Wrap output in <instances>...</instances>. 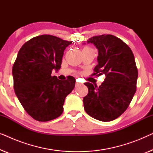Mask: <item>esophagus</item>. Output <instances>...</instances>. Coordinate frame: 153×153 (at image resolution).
<instances>
[{
	"instance_id": "1",
	"label": "esophagus",
	"mask_w": 153,
	"mask_h": 153,
	"mask_svg": "<svg viewBox=\"0 0 153 153\" xmlns=\"http://www.w3.org/2000/svg\"><path fill=\"white\" fill-rule=\"evenodd\" d=\"M81 85V83H79L78 82L76 83V86H79V85Z\"/></svg>"
}]
</instances>
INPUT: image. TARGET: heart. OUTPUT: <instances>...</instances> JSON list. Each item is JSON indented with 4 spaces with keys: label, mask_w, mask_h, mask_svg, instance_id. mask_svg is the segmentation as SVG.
I'll return each mask as SVG.
<instances>
[{
    "label": "heart",
    "mask_w": 153,
    "mask_h": 153,
    "mask_svg": "<svg viewBox=\"0 0 153 153\" xmlns=\"http://www.w3.org/2000/svg\"><path fill=\"white\" fill-rule=\"evenodd\" d=\"M84 49H90V48H88V47H85Z\"/></svg>",
    "instance_id": "b5f03b06"
}]
</instances>
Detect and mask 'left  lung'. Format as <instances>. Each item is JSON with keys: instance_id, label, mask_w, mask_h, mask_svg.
<instances>
[{"instance_id": "obj_1", "label": "left lung", "mask_w": 153, "mask_h": 153, "mask_svg": "<svg viewBox=\"0 0 153 153\" xmlns=\"http://www.w3.org/2000/svg\"><path fill=\"white\" fill-rule=\"evenodd\" d=\"M98 49V64L93 75L105 74L99 87L89 82L84 84L88 93L83 97L85 112L103 122L114 120L128 107L136 93L138 70L134 54L122 39L112 35L90 38Z\"/></svg>"}]
</instances>
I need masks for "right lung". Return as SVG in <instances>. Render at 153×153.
I'll use <instances>...</instances> for the list:
<instances>
[{
  "label": "right lung",
  "instance_id": "obj_1",
  "mask_svg": "<svg viewBox=\"0 0 153 153\" xmlns=\"http://www.w3.org/2000/svg\"><path fill=\"white\" fill-rule=\"evenodd\" d=\"M71 44L42 35L26 42L19 51L12 68L14 89L25 111L35 120L47 122L62 114L65 99L76 80L70 76L60 81L51 73L61 68L64 51Z\"/></svg>",
  "mask_w": 153,
  "mask_h": 153
}]
</instances>
